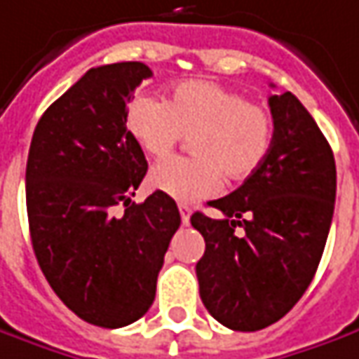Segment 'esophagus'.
<instances>
[{
    "label": "esophagus",
    "instance_id": "obj_1",
    "mask_svg": "<svg viewBox=\"0 0 359 359\" xmlns=\"http://www.w3.org/2000/svg\"><path fill=\"white\" fill-rule=\"evenodd\" d=\"M179 212H180V220L184 226H189L190 224V208L187 204H179Z\"/></svg>",
    "mask_w": 359,
    "mask_h": 359
}]
</instances>
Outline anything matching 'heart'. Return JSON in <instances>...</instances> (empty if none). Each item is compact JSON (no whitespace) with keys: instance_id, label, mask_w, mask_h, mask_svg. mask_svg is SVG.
<instances>
[{"instance_id":"b5f03b06","label":"heart","mask_w":359,"mask_h":359,"mask_svg":"<svg viewBox=\"0 0 359 359\" xmlns=\"http://www.w3.org/2000/svg\"><path fill=\"white\" fill-rule=\"evenodd\" d=\"M126 128L149 157H167L184 135L192 157L155 165L149 182L179 202H196L228 182L250 179L262 167L275 139L269 109L231 88L187 80L170 88L165 102L139 94L126 109Z\"/></svg>"}]
</instances>
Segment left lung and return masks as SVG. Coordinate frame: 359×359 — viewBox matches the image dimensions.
<instances>
[{
	"mask_svg": "<svg viewBox=\"0 0 359 359\" xmlns=\"http://www.w3.org/2000/svg\"><path fill=\"white\" fill-rule=\"evenodd\" d=\"M275 139L267 159L228 196L194 212L206 250L196 263L200 299L224 326L255 332L277 323L309 289L336 200L332 149L291 92L269 97Z\"/></svg>",
	"mask_w": 359,
	"mask_h": 359,
	"instance_id": "8db88e82",
	"label": "left lung"
}]
</instances>
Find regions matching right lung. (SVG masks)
Segmentation results:
<instances>
[{"instance_id":"obj_1","label":"right lung","mask_w":359,"mask_h":359,"mask_svg":"<svg viewBox=\"0 0 359 359\" xmlns=\"http://www.w3.org/2000/svg\"><path fill=\"white\" fill-rule=\"evenodd\" d=\"M151 76L143 62L90 68L46 108L29 147L27 216L39 267L72 313L102 328L147 313L180 226L175 200L159 190L131 202L147 161L126 109Z\"/></svg>"}]
</instances>
